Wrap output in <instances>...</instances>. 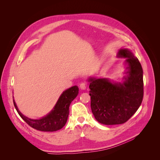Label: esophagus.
I'll return each instance as SVG.
<instances>
[{
  "mask_svg": "<svg viewBox=\"0 0 160 160\" xmlns=\"http://www.w3.org/2000/svg\"><path fill=\"white\" fill-rule=\"evenodd\" d=\"M79 87H80V88L81 89H86V88H87V84H86V83H85V82H83V83H81V84H80V85H79Z\"/></svg>",
  "mask_w": 160,
  "mask_h": 160,
  "instance_id": "esophagus-1",
  "label": "esophagus"
}]
</instances>
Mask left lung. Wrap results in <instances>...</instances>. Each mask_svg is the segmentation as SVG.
I'll list each match as a JSON object with an SVG mask.
<instances>
[{"mask_svg": "<svg viewBox=\"0 0 160 160\" xmlns=\"http://www.w3.org/2000/svg\"><path fill=\"white\" fill-rule=\"evenodd\" d=\"M118 57L126 58L128 76L123 83L108 79H89L92 113L104 125L122 124L136 112L143 98V69L137 57L128 49H120Z\"/></svg>", "mask_w": 160, "mask_h": 160, "instance_id": "left-lung-1", "label": "left lung"}]
</instances>
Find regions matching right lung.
<instances>
[{
  "mask_svg": "<svg viewBox=\"0 0 160 160\" xmlns=\"http://www.w3.org/2000/svg\"><path fill=\"white\" fill-rule=\"evenodd\" d=\"M79 93L77 86L71 87L63 91L51 112L40 119H32L22 115L13 99L14 108L21 118L30 126L41 132H55L65 125L69 113V105Z\"/></svg>",
  "mask_w": 160,
  "mask_h": 160,
  "instance_id": "obj_1",
  "label": "right lung"
}]
</instances>
